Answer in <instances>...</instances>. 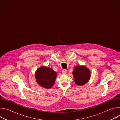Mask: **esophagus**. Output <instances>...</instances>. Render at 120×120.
Returning <instances> with one entry per match:
<instances>
[{
    "label": "esophagus",
    "mask_w": 120,
    "mask_h": 120,
    "mask_svg": "<svg viewBox=\"0 0 120 120\" xmlns=\"http://www.w3.org/2000/svg\"><path fill=\"white\" fill-rule=\"evenodd\" d=\"M62 73L63 74H66L67 73V70H62Z\"/></svg>",
    "instance_id": "esophagus-1"
}]
</instances>
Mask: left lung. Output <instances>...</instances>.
<instances>
[{"label":"left lung","mask_w":120,"mask_h":120,"mask_svg":"<svg viewBox=\"0 0 120 120\" xmlns=\"http://www.w3.org/2000/svg\"><path fill=\"white\" fill-rule=\"evenodd\" d=\"M74 81L78 86H82L86 84L91 77V72L86 66L77 65L72 72Z\"/></svg>","instance_id":"left-lung-1"}]
</instances>
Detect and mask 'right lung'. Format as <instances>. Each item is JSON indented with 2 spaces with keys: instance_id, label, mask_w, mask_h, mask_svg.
<instances>
[{
  "instance_id": "add662e5",
  "label": "right lung",
  "mask_w": 120,
  "mask_h": 120,
  "mask_svg": "<svg viewBox=\"0 0 120 120\" xmlns=\"http://www.w3.org/2000/svg\"><path fill=\"white\" fill-rule=\"evenodd\" d=\"M35 77L36 82L41 87L50 89L55 83L57 74L51 68L42 66L36 70Z\"/></svg>"
}]
</instances>
